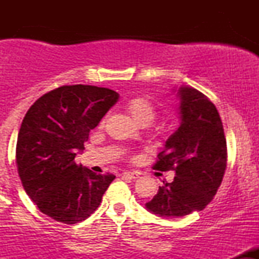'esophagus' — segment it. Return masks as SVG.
I'll list each match as a JSON object with an SVG mask.
<instances>
[{"instance_id":"34e87169","label":"esophagus","mask_w":259,"mask_h":259,"mask_svg":"<svg viewBox=\"0 0 259 259\" xmlns=\"http://www.w3.org/2000/svg\"><path fill=\"white\" fill-rule=\"evenodd\" d=\"M121 175L124 178H129V179H138L140 177V173H138V171H124Z\"/></svg>"}]
</instances>
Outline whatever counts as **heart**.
<instances>
[{
  "label": "heart",
  "instance_id": "b5f03b06",
  "mask_svg": "<svg viewBox=\"0 0 259 259\" xmlns=\"http://www.w3.org/2000/svg\"><path fill=\"white\" fill-rule=\"evenodd\" d=\"M124 107L126 112L132 115L133 119L140 125H148L156 118V106L146 96H134L126 100Z\"/></svg>",
  "mask_w": 259,
  "mask_h": 259
}]
</instances>
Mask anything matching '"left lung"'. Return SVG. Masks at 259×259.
Listing matches in <instances>:
<instances>
[{"instance_id":"left-lung-1","label":"left lung","mask_w":259,"mask_h":259,"mask_svg":"<svg viewBox=\"0 0 259 259\" xmlns=\"http://www.w3.org/2000/svg\"><path fill=\"white\" fill-rule=\"evenodd\" d=\"M180 126L165 142L153 168L174 170L171 183L163 181L146 203L153 214L178 218L202 210L213 200L227 168V140L215 106L189 86L178 90Z\"/></svg>"}]
</instances>
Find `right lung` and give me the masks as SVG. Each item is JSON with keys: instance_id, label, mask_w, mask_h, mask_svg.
<instances>
[{"instance_id": "obj_1", "label": "right lung", "mask_w": 259, "mask_h": 259, "mask_svg": "<svg viewBox=\"0 0 259 259\" xmlns=\"http://www.w3.org/2000/svg\"><path fill=\"white\" fill-rule=\"evenodd\" d=\"M119 95L92 85H64L47 92L26 112L17 140L18 173L40 212L64 224L89 218L115 175L76 164L89 133Z\"/></svg>"}]
</instances>
